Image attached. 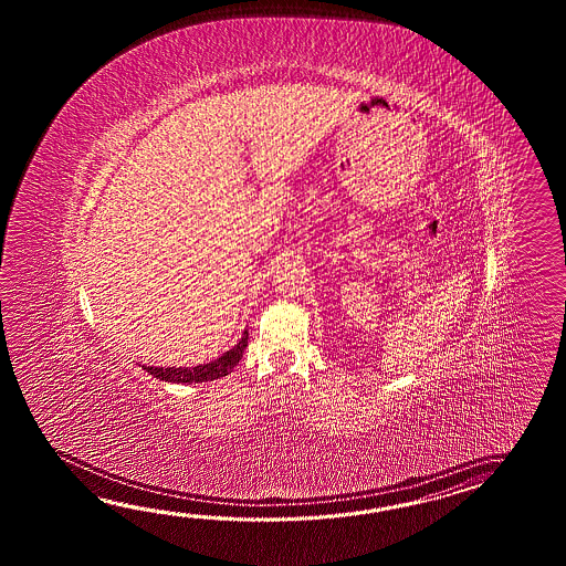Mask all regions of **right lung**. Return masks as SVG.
I'll use <instances>...</instances> for the list:
<instances>
[{
  "label": "right lung",
  "mask_w": 566,
  "mask_h": 566,
  "mask_svg": "<svg viewBox=\"0 0 566 566\" xmlns=\"http://www.w3.org/2000/svg\"><path fill=\"white\" fill-rule=\"evenodd\" d=\"M249 346V332L242 334L239 344L229 352H224L217 360L200 364L193 368H156V366H144L145 373L151 374L154 378L166 380V382H176V385H192V382H208V380H217L220 376H227L232 373V368L239 364L242 358V352Z\"/></svg>",
  "instance_id": "add662e5"
}]
</instances>
